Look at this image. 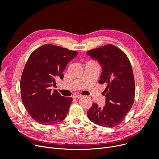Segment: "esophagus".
<instances>
[{
  "label": "esophagus",
  "mask_w": 159,
  "mask_h": 159,
  "mask_svg": "<svg viewBox=\"0 0 159 159\" xmlns=\"http://www.w3.org/2000/svg\"><path fill=\"white\" fill-rule=\"evenodd\" d=\"M83 96L82 95H81V94H74V95H73V98H81V97H82Z\"/></svg>",
  "instance_id": "obj_1"
}]
</instances>
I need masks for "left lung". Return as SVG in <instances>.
Returning a JSON list of instances; mask_svg holds the SVG:
<instances>
[{
  "instance_id": "left-lung-1",
  "label": "left lung",
  "mask_w": 159,
  "mask_h": 159,
  "mask_svg": "<svg viewBox=\"0 0 159 159\" xmlns=\"http://www.w3.org/2000/svg\"><path fill=\"white\" fill-rule=\"evenodd\" d=\"M87 54L101 64L99 83L107 85L103 92L105 105L101 108L93 103L87 116L95 124L115 127L123 122L134 102L135 85L131 64L122 50L110 44L90 50Z\"/></svg>"
}]
</instances>
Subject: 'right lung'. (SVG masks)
I'll use <instances>...</instances> for the list:
<instances>
[{"mask_svg": "<svg viewBox=\"0 0 159 159\" xmlns=\"http://www.w3.org/2000/svg\"><path fill=\"white\" fill-rule=\"evenodd\" d=\"M78 55L76 51L51 44L35 50L30 56L20 79L22 102L29 115L43 125L63 121L72 102V98L61 96L50 87L56 78H63L66 65Z\"/></svg>", "mask_w": 159, "mask_h": 159, "instance_id": "add662e5", "label": "right lung"}]
</instances>
